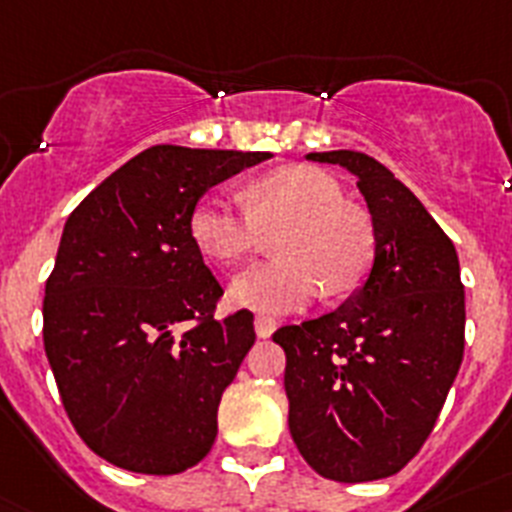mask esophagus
<instances>
[{
  "label": "esophagus",
  "mask_w": 512,
  "mask_h": 512,
  "mask_svg": "<svg viewBox=\"0 0 512 512\" xmlns=\"http://www.w3.org/2000/svg\"><path fill=\"white\" fill-rule=\"evenodd\" d=\"M275 327H278V324H275V319L265 317V314H257V317H255L257 337H270L275 332Z\"/></svg>",
  "instance_id": "1"
}]
</instances>
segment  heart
<instances>
[{"instance_id": "1", "label": "heart", "mask_w": 512, "mask_h": 512, "mask_svg": "<svg viewBox=\"0 0 512 512\" xmlns=\"http://www.w3.org/2000/svg\"><path fill=\"white\" fill-rule=\"evenodd\" d=\"M247 211L221 195H206L190 213L195 247L219 265H239L275 235L278 260L231 281L242 309L288 314L304 309L322 288L330 296L355 291L373 260V229L361 208L342 198L340 182L309 164H288L244 185Z\"/></svg>"}]
</instances>
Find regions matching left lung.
<instances>
[{
  "label": "left lung",
  "instance_id": "left-lung-1",
  "mask_svg": "<svg viewBox=\"0 0 512 512\" xmlns=\"http://www.w3.org/2000/svg\"><path fill=\"white\" fill-rule=\"evenodd\" d=\"M358 177L373 226L366 281L330 314L288 324V428L335 482L397 474L433 430L464 355L459 255L404 182L361 151H311Z\"/></svg>",
  "mask_w": 512,
  "mask_h": 512
}]
</instances>
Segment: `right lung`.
Masks as SVG:
<instances>
[{"mask_svg": "<svg viewBox=\"0 0 512 512\" xmlns=\"http://www.w3.org/2000/svg\"><path fill=\"white\" fill-rule=\"evenodd\" d=\"M270 151L151 146L102 180L61 234L43 345L71 425L136 474H180L211 451L221 394L255 342L190 237L208 188Z\"/></svg>", "mask_w": 512, "mask_h": 512, "instance_id": "obj_1", "label": "right lung"}]
</instances>
